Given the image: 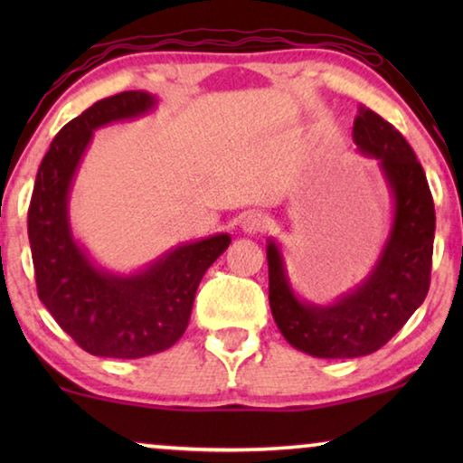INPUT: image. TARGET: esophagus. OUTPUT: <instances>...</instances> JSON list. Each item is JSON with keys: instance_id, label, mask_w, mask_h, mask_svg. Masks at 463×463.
<instances>
[{"instance_id": "obj_1", "label": "esophagus", "mask_w": 463, "mask_h": 463, "mask_svg": "<svg viewBox=\"0 0 463 463\" xmlns=\"http://www.w3.org/2000/svg\"><path fill=\"white\" fill-rule=\"evenodd\" d=\"M265 223H268V217L261 211H250L244 214L242 219V230L246 233H259L265 230Z\"/></svg>"}]
</instances>
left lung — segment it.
Instances as JSON below:
<instances>
[{
  "mask_svg": "<svg viewBox=\"0 0 463 463\" xmlns=\"http://www.w3.org/2000/svg\"><path fill=\"white\" fill-rule=\"evenodd\" d=\"M354 143L377 157L394 195V223L375 268L331 306L301 301L290 288L280 249L268 244L269 307L284 339L316 358H358L377 352L426 299L436 214L426 173L401 132L360 107Z\"/></svg>",
  "mask_w": 463,
  "mask_h": 463,
  "instance_id": "8db88e82",
  "label": "left lung"
}]
</instances>
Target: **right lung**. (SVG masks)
Returning <instances> with one entry per match:
<instances>
[{"instance_id": "add662e5", "label": "right lung", "mask_w": 463, "mask_h": 463, "mask_svg": "<svg viewBox=\"0 0 463 463\" xmlns=\"http://www.w3.org/2000/svg\"><path fill=\"white\" fill-rule=\"evenodd\" d=\"M143 90L97 100L61 128L35 176L27 230L37 295L59 326L92 356L143 358L183 337L206 269L230 246L227 233L181 244L149 268L118 276L97 268L69 225V189L92 132L154 109Z\"/></svg>"}]
</instances>
